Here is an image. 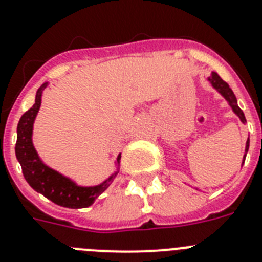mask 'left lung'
Listing matches in <instances>:
<instances>
[{"instance_id":"obj_1","label":"left lung","mask_w":262,"mask_h":262,"mask_svg":"<svg viewBox=\"0 0 262 262\" xmlns=\"http://www.w3.org/2000/svg\"><path fill=\"white\" fill-rule=\"evenodd\" d=\"M208 81H209L210 83H212V86L214 88V89L219 92L221 96H223L224 98H225L226 101H228V104L230 105V107H232V111L234 112V113L238 116V118L241 120V122H247V120H245V116H244V112L241 111L238 107V105H237V98L236 96H234V93H233V90L230 89L229 85L225 82V81L221 78V77L219 76L217 73H214V72H212V74H210V77H208ZM248 149H249V140L247 141V148H245V155H244V160H243V164L244 161H245V157H247V153H248Z\"/></svg>"}]
</instances>
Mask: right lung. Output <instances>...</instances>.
<instances>
[{
    "label": "right lung",
    "instance_id": "1",
    "mask_svg": "<svg viewBox=\"0 0 262 262\" xmlns=\"http://www.w3.org/2000/svg\"><path fill=\"white\" fill-rule=\"evenodd\" d=\"M48 86V82L42 83L37 90L36 102L29 111L23 114L17 126V142H15V157L23 168L25 180L36 192L45 195L57 205L63 208H88L94 202L98 195L106 190V188L113 182L114 177L118 173L114 172L105 180L102 184L96 186H80L70 179L56 172L42 162L38 153L34 149L32 141L33 124L37 117V113L41 106V97L43 89ZM121 155L117 157V165H120Z\"/></svg>",
    "mask_w": 262,
    "mask_h": 262
}]
</instances>
